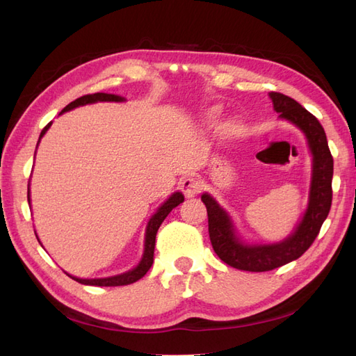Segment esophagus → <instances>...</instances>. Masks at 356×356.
<instances>
[{
	"label": "esophagus",
	"instance_id": "1",
	"mask_svg": "<svg viewBox=\"0 0 356 356\" xmlns=\"http://www.w3.org/2000/svg\"><path fill=\"white\" fill-rule=\"evenodd\" d=\"M179 187H181V191L184 193V196L188 197V199L199 195L200 190H202L200 181L196 179V178H193V177H187L184 179H181Z\"/></svg>",
	"mask_w": 356,
	"mask_h": 356
}]
</instances>
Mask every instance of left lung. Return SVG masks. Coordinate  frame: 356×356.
<instances>
[{
    "label": "left lung",
    "instance_id": "obj_1",
    "mask_svg": "<svg viewBox=\"0 0 356 356\" xmlns=\"http://www.w3.org/2000/svg\"><path fill=\"white\" fill-rule=\"evenodd\" d=\"M270 98L279 117L296 124L306 135L314 156L309 204L294 233L279 243H243L234 233L230 215L208 193L202 195V202L208 211V230L215 254L225 264L246 272L273 270L303 255L319 234L322 224L328 217L332 200L331 181L334 163L324 127L314 114L289 96L270 92Z\"/></svg>",
    "mask_w": 356,
    "mask_h": 356
}]
</instances>
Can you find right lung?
Here are the masks:
<instances>
[{
    "instance_id": "right-lung-1",
    "label": "right lung",
    "mask_w": 356,
    "mask_h": 356,
    "mask_svg": "<svg viewBox=\"0 0 356 356\" xmlns=\"http://www.w3.org/2000/svg\"><path fill=\"white\" fill-rule=\"evenodd\" d=\"M124 98H122V96H117V95H111V93H92V95H84L81 96V98L72 101L71 104H68L65 108H63L60 111L65 113V111H70L72 108H77V106H81V105H86V104H93V102H123ZM51 122L42 129L41 134H40V139L42 138V135H44L47 132V129L50 127ZM38 139V143H40ZM184 202V196H182V193L177 191L172 195L161 207L157 209V212L153 215L152 218H149L148 221V225H147V232H145V243H144V254H143V258L141 261H139V264L132 268V270H129L126 273H122V275H117V276H111V277H102V279H80V277H74L71 276L74 281H77L80 284H84V285H95V286H122V285H129V284H134L136 281H139L148 270L149 267H152L153 264V257H154V246H156V234H157V230L160 227V224L163 222V220L168 217V213L177 208L179 203ZM28 203H31V199H29V190H28Z\"/></svg>"
}]
</instances>
